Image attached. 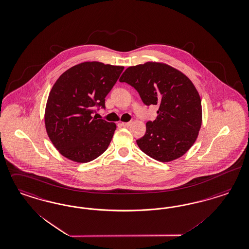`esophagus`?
Returning <instances> with one entry per match:
<instances>
[{
  "mask_svg": "<svg viewBox=\"0 0 249 249\" xmlns=\"http://www.w3.org/2000/svg\"><path fill=\"white\" fill-rule=\"evenodd\" d=\"M132 124V122H127V123H122V125L124 126V127H128L130 126V124Z\"/></svg>",
  "mask_w": 249,
  "mask_h": 249,
  "instance_id": "1",
  "label": "esophagus"
}]
</instances>
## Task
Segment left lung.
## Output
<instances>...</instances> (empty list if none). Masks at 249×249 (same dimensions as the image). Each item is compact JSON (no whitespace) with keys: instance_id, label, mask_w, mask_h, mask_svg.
Masks as SVG:
<instances>
[{"instance_id":"1","label":"left lung","mask_w":249,"mask_h":249,"mask_svg":"<svg viewBox=\"0 0 249 249\" xmlns=\"http://www.w3.org/2000/svg\"><path fill=\"white\" fill-rule=\"evenodd\" d=\"M132 86L147 106L158 105L156 119L137 140L147 156L168 162L193 146L202 123L201 100L191 80L170 65L147 62L128 67L119 79Z\"/></svg>"}]
</instances>
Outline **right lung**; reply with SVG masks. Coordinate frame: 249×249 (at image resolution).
Wrapping results in <instances>:
<instances>
[{"instance_id": "1", "label": "right lung", "mask_w": 249, "mask_h": 249, "mask_svg": "<svg viewBox=\"0 0 249 249\" xmlns=\"http://www.w3.org/2000/svg\"><path fill=\"white\" fill-rule=\"evenodd\" d=\"M124 66L85 62L66 70L53 85L47 101L45 126L58 151L76 162H89L108 148L116 129L93 116L105 109V97Z\"/></svg>"}]
</instances>
